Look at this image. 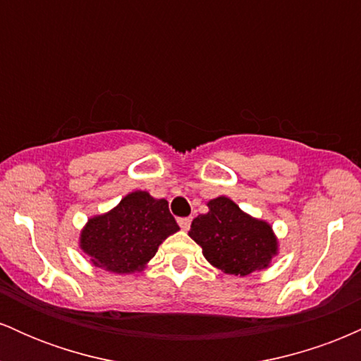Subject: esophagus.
I'll return each mask as SVG.
<instances>
[{"instance_id": "34e87169", "label": "esophagus", "mask_w": 361, "mask_h": 361, "mask_svg": "<svg viewBox=\"0 0 361 361\" xmlns=\"http://www.w3.org/2000/svg\"><path fill=\"white\" fill-rule=\"evenodd\" d=\"M178 224H180L181 229H183V231H188V229H190V224H192V219H190V217L178 219Z\"/></svg>"}]
</instances>
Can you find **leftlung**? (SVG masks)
I'll use <instances>...</instances> for the list:
<instances>
[{"label": "left lung", "instance_id": "obj_1", "mask_svg": "<svg viewBox=\"0 0 361 361\" xmlns=\"http://www.w3.org/2000/svg\"><path fill=\"white\" fill-rule=\"evenodd\" d=\"M209 212L198 215L188 235L202 246L205 259L227 275L246 276L267 270L279 255V238L270 222L252 217L229 197L207 202Z\"/></svg>", "mask_w": 361, "mask_h": 361}]
</instances>
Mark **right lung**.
Listing matches in <instances>:
<instances>
[{"label":"right lung","mask_w":361,"mask_h":361,"mask_svg":"<svg viewBox=\"0 0 361 361\" xmlns=\"http://www.w3.org/2000/svg\"><path fill=\"white\" fill-rule=\"evenodd\" d=\"M180 231L168 202L135 190L109 212L93 215L80 234V247L102 270L130 275L146 270L159 244Z\"/></svg>","instance_id":"obj_1"}]
</instances>
